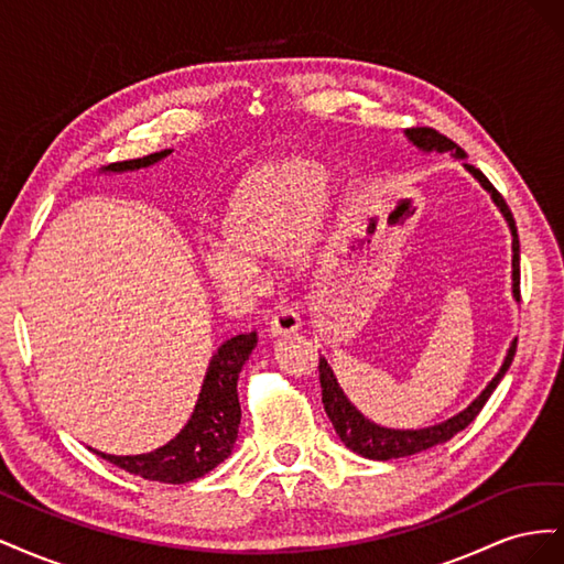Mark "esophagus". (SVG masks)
<instances>
[{"mask_svg":"<svg viewBox=\"0 0 564 564\" xmlns=\"http://www.w3.org/2000/svg\"><path fill=\"white\" fill-rule=\"evenodd\" d=\"M268 324H270L272 336H286V334H294L301 329V317L294 308H286L284 305V308H278L270 313Z\"/></svg>","mask_w":564,"mask_h":564,"instance_id":"obj_1","label":"esophagus"}]
</instances>
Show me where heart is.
<instances>
[{
    "label": "heart",
    "mask_w": 564,
    "mask_h": 564,
    "mask_svg": "<svg viewBox=\"0 0 564 564\" xmlns=\"http://www.w3.org/2000/svg\"><path fill=\"white\" fill-rule=\"evenodd\" d=\"M332 207V176L319 162L268 160L235 187L220 218V245L204 253V272L228 294L251 292L263 261L280 256L305 268Z\"/></svg>",
    "instance_id": "obj_1"
}]
</instances>
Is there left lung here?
<instances>
[{"label":"left lung","mask_w":564,"mask_h":564,"mask_svg":"<svg viewBox=\"0 0 564 564\" xmlns=\"http://www.w3.org/2000/svg\"><path fill=\"white\" fill-rule=\"evenodd\" d=\"M404 135L409 139V143L416 145L423 152H452L456 160H466V152L460 150L452 139L442 135L440 131L431 129V127H414L406 129ZM466 172L473 174L480 183L485 191L491 195L494 204H497L499 212L503 214L506 224L510 228V235H513V296L516 301H520V240H518V228H516V218L510 214L506 199L499 195L497 187L489 183V178L475 169L473 164L464 162ZM516 348L518 340H513L508 348L506 360L499 369L497 377H494L487 388L477 395L464 412H458L456 416L442 421L437 425H429V429H419V431H395V429H383V425L373 423L369 419H365L357 409L352 406V402L346 398V392L340 390L332 367L327 365L324 357H319V386H322V402H324V412H327L329 421L334 423L336 435L340 437V442L348 449H352L355 454H360L365 458H373V460H388V458H402V456H412L419 452L431 449L435 445H442V442L452 440L458 431H464L468 423L475 421V416L482 412L485 402L489 400V395L501 383V379L506 377V371L513 362L516 357Z\"/></svg>","instance_id":"left-lung-1"}]
</instances>
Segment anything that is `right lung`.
I'll return each mask as SVG.
<instances>
[{
    "label": "right lung",
    "mask_w": 564,
    "mask_h": 564,
    "mask_svg": "<svg viewBox=\"0 0 564 564\" xmlns=\"http://www.w3.org/2000/svg\"><path fill=\"white\" fill-rule=\"evenodd\" d=\"M172 155V150L152 152V155L108 164L104 172H135ZM256 332L228 338L224 346L212 357L207 377H204L199 398L193 416L187 419L183 431L169 440L164 447L135 454V456H115L96 452L117 468L143 480H155L164 485H185L197 477L214 470L220 460H226L235 447L237 431H240V398H237V379L251 350L256 348Z\"/></svg>",
    "instance_id": "obj_1"
}]
</instances>
